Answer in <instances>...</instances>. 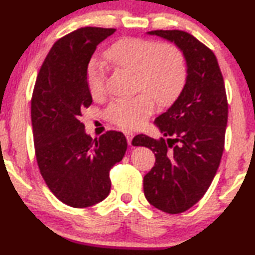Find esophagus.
Masks as SVG:
<instances>
[{
	"label": "esophagus",
	"mask_w": 255,
	"mask_h": 255,
	"mask_svg": "<svg viewBox=\"0 0 255 255\" xmlns=\"http://www.w3.org/2000/svg\"><path fill=\"white\" fill-rule=\"evenodd\" d=\"M125 137L128 139V144L132 146V139H133V133L132 132H125Z\"/></svg>",
	"instance_id": "esophagus-1"
}]
</instances>
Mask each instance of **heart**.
<instances>
[{"label":"heart","instance_id":"b5f03b06","mask_svg":"<svg viewBox=\"0 0 255 255\" xmlns=\"http://www.w3.org/2000/svg\"><path fill=\"white\" fill-rule=\"evenodd\" d=\"M104 58L116 67L133 73L135 90L144 92L128 100H117L107 110V118L124 130L140 128L154 111V98L160 107L179 99L187 83L188 67L182 50L173 43L125 37L104 51ZM87 88L94 100L106 94L103 66L90 61L86 72Z\"/></svg>","mask_w":255,"mask_h":255}]
</instances>
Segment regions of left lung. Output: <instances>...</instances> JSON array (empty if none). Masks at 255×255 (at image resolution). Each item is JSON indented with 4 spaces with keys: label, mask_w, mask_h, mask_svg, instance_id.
I'll list each match as a JSON object with an SVG mask.
<instances>
[{
    "label": "left lung",
    "mask_w": 255,
    "mask_h": 255,
    "mask_svg": "<svg viewBox=\"0 0 255 255\" xmlns=\"http://www.w3.org/2000/svg\"><path fill=\"white\" fill-rule=\"evenodd\" d=\"M173 41L187 60L183 92L154 123L165 138L135 135L133 146L148 147L154 167L144 176L146 200L167 214H181L196 204L214 180L224 151L228 99L217 58L210 48L181 30H155Z\"/></svg>",
    "instance_id": "8db88e82"
}]
</instances>
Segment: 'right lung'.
Masks as SVG:
<instances>
[{
    "instance_id": "obj_1",
    "label": "right lung",
    "mask_w": 255,
    "mask_h": 255,
    "mask_svg": "<svg viewBox=\"0 0 255 255\" xmlns=\"http://www.w3.org/2000/svg\"><path fill=\"white\" fill-rule=\"evenodd\" d=\"M116 29L87 26L54 43L38 73L31 99L38 167L55 197L87 208L110 193V169L125 154L128 141L118 131L97 139L85 132L82 111L93 102L86 72L97 45Z\"/></svg>"
}]
</instances>
